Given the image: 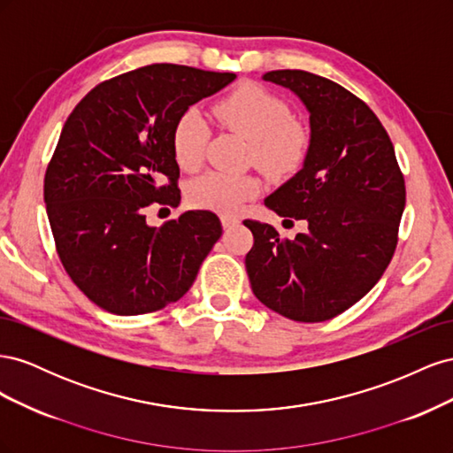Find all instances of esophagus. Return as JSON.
Masks as SVG:
<instances>
[{
	"instance_id": "1",
	"label": "esophagus",
	"mask_w": 453,
	"mask_h": 453,
	"mask_svg": "<svg viewBox=\"0 0 453 453\" xmlns=\"http://www.w3.org/2000/svg\"><path fill=\"white\" fill-rule=\"evenodd\" d=\"M221 223H223V226H225V228H232V226H236V225L240 223V217L223 213V215H221Z\"/></svg>"
}]
</instances>
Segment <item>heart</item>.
Masks as SVG:
<instances>
[{"label":"heart","instance_id":"1","mask_svg":"<svg viewBox=\"0 0 453 453\" xmlns=\"http://www.w3.org/2000/svg\"><path fill=\"white\" fill-rule=\"evenodd\" d=\"M219 125L250 140V160L273 180L295 175L310 155L311 132L293 119L289 104L268 88L245 83L211 107ZM210 130L196 111H185L172 130V149L180 168L193 172L205 157ZM260 193L251 173L208 172L187 187L188 202L200 210L232 213Z\"/></svg>","mask_w":453,"mask_h":453}]
</instances>
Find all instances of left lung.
Listing matches in <instances>:
<instances>
[{"label":"left lung","instance_id":"left-lung-1","mask_svg":"<svg viewBox=\"0 0 453 453\" xmlns=\"http://www.w3.org/2000/svg\"><path fill=\"white\" fill-rule=\"evenodd\" d=\"M263 79L291 88L310 111L304 168L265 200L280 217L306 221L308 230L287 240L272 225L245 219L253 232L245 270L266 308L319 323L359 303L391 263L406 203L404 175L386 128L357 96L303 70Z\"/></svg>","mask_w":453,"mask_h":453}]
</instances>
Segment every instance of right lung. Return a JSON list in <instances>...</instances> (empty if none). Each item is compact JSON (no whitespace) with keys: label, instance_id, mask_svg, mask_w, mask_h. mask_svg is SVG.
Here are the masks:
<instances>
[{"label":"right lung","instance_id":"right-lung-1","mask_svg":"<svg viewBox=\"0 0 453 453\" xmlns=\"http://www.w3.org/2000/svg\"><path fill=\"white\" fill-rule=\"evenodd\" d=\"M236 73L153 64L94 87L67 117L43 196L67 276L96 306L142 315L177 303L221 238L211 211L149 226L150 205L181 200L172 130L188 105Z\"/></svg>","mask_w":453,"mask_h":453}]
</instances>
